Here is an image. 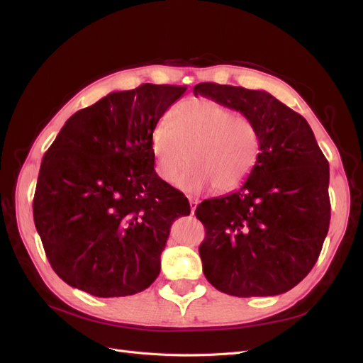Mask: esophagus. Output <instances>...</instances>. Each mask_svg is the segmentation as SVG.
I'll use <instances>...</instances> for the list:
<instances>
[{
    "label": "esophagus",
    "mask_w": 363,
    "mask_h": 363,
    "mask_svg": "<svg viewBox=\"0 0 363 363\" xmlns=\"http://www.w3.org/2000/svg\"><path fill=\"white\" fill-rule=\"evenodd\" d=\"M189 204H191V211H192V213H195V208L198 206V199L194 198V196H189Z\"/></svg>",
    "instance_id": "obj_1"
}]
</instances>
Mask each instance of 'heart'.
Returning a JSON list of instances; mask_svg holds the SVG:
<instances>
[{"mask_svg":"<svg viewBox=\"0 0 363 363\" xmlns=\"http://www.w3.org/2000/svg\"><path fill=\"white\" fill-rule=\"evenodd\" d=\"M156 172L162 180H180L187 192L213 184L218 192H231L254 171L259 156V130L255 121L233 112L211 99H187L171 112V123L160 120L150 136Z\"/></svg>","mask_w":363,"mask_h":363,"instance_id":"b5f03b06","label":"heart"}]
</instances>
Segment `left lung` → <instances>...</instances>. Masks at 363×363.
<instances>
[{"instance_id": "1", "label": "left lung", "mask_w": 363, "mask_h": 363, "mask_svg": "<svg viewBox=\"0 0 363 363\" xmlns=\"http://www.w3.org/2000/svg\"><path fill=\"white\" fill-rule=\"evenodd\" d=\"M194 94L251 117L261 138L240 189L195 210L206 278L237 297L289 291L314 267L329 231V162L308 121L267 91L201 82Z\"/></svg>"}]
</instances>
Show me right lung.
<instances>
[{"instance_id": "add662e5", "label": "right lung", "mask_w": 363, "mask_h": 363, "mask_svg": "<svg viewBox=\"0 0 363 363\" xmlns=\"http://www.w3.org/2000/svg\"><path fill=\"white\" fill-rule=\"evenodd\" d=\"M187 86L109 93L66 121L42 159L35 230L58 277L96 297L140 293L160 272L187 198L155 171L150 136Z\"/></svg>"}]
</instances>
